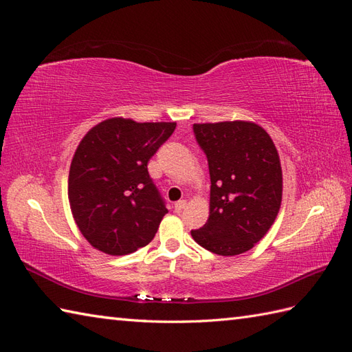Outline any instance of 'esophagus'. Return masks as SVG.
Here are the masks:
<instances>
[{
  "label": "esophagus",
  "instance_id": "1",
  "mask_svg": "<svg viewBox=\"0 0 352 352\" xmlns=\"http://www.w3.org/2000/svg\"><path fill=\"white\" fill-rule=\"evenodd\" d=\"M185 207H186V201L185 199H180V201L175 202V211L176 212H180Z\"/></svg>",
  "mask_w": 352,
  "mask_h": 352
}]
</instances>
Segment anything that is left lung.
<instances>
[{
	"label": "left lung",
	"mask_w": 352,
	"mask_h": 352,
	"mask_svg": "<svg viewBox=\"0 0 352 352\" xmlns=\"http://www.w3.org/2000/svg\"><path fill=\"white\" fill-rule=\"evenodd\" d=\"M210 170V216L190 235L219 255L251 250L278 216L282 168L269 133L250 122L194 124Z\"/></svg>",
	"instance_id": "8db88e82"
}]
</instances>
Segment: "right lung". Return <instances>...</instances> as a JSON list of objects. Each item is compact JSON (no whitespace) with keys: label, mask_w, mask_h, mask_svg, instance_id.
Listing matches in <instances>:
<instances>
[{"label":"right lung","mask_w":352,"mask_h":352,"mask_svg":"<svg viewBox=\"0 0 352 352\" xmlns=\"http://www.w3.org/2000/svg\"><path fill=\"white\" fill-rule=\"evenodd\" d=\"M175 129V122L116 117L85 135L72 160L69 201L74 221L94 248L124 255L153 241L167 208L148 162Z\"/></svg>","instance_id":"right-lung-1"}]
</instances>
